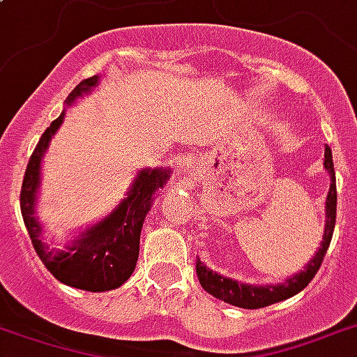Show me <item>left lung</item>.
<instances>
[{
    "mask_svg": "<svg viewBox=\"0 0 357 357\" xmlns=\"http://www.w3.org/2000/svg\"><path fill=\"white\" fill-rule=\"evenodd\" d=\"M324 167L330 172L331 185L328 198H326V227H324L322 243L318 247L317 255L311 258V262L307 264L305 268L299 273L292 275L281 284H271V287H251V284H243V282L232 281L228 277H222L213 269H209L200 258L197 260V275L202 288L213 298L222 299L230 305L241 307V309H260V307L273 305L277 301L288 299L301 292L303 288L312 281V277L317 275V271L322 266V260L328 252L330 247L331 236H333V228H335V215H337V187H335V170H333V159H331L330 146H326V153H324Z\"/></svg>",
    "mask_w": 357,
    "mask_h": 357,
    "instance_id": "left-lung-1",
    "label": "left lung"
}]
</instances>
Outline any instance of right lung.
Masks as SVG:
<instances>
[{"mask_svg":"<svg viewBox=\"0 0 357 357\" xmlns=\"http://www.w3.org/2000/svg\"><path fill=\"white\" fill-rule=\"evenodd\" d=\"M99 84V76L82 80L69 93L65 105L70 106L78 97L89 93ZM65 112L54 119L50 127L43 132L37 148L29 157L20 190V209L24 225L31 238L35 251L58 281L69 287L88 290V292H106L121 287L136 268L140 252V232L146 215L153 204L155 192L165 187L170 172L167 168L142 170L135 179L127 198L106 215L102 221L86 228L76 239H73L63 251L50 249L43 241V227L35 217L37 189L40 183V160L45 155L50 138L63 123Z\"/></svg>","mask_w":357,"mask_h":357,"instance_id":"1","label":"right lung"}]
</instances>
